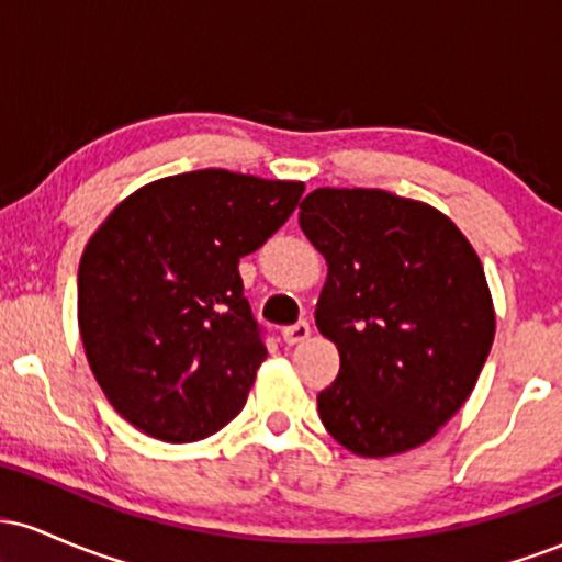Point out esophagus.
Returning <instances> with one entry per match:
<instances>
[{"label":"esophagus","instance_id":"34e87169","mask_svg":"<svg viewBox=\"0 0 562 562\" xmlns=\"http://www.w3.org/2000/svg\"><path fill=\"white\" fill-rule=\"evenodd\" d=\"M312 335V327H308V322H295V325H290L282 330V340H285L288 346H295V344H303V340Z\"/></svg>","mask_w":562,"mask_h":562}]
</instances>
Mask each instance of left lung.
<instances>
[{"label":"left lung","mask_w":562,"mask_h":562,"mask_svg":"<svg viewBox=\"0 0 562 562\" xmlns=\"http://www.w3.org/2000/svg\"><path fill=\"white\" fill-rule=\"evenodd\" d=\"M303 235L327 261L319 333L340 372L317 396L322 425L359 457L430 441L465 404L494 344L479 254L449 216L385 190L319 187Z\"/></svg>","instance_id":"left-lung-1"}]
</instances>
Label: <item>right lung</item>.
Instances as JSON below:
<instances>
[{
    "instance_id": "right-lung-1",
    "label": "right lung",
    "mask_w": 562,
    "mask_h": 562,
    "mask_svg": "<svg viewBox=\"0 0 562 562\" xmlns=\"http://www.w3.org/2000/svg\"><path fill=\"white\" fill-rule=\"evenodd\" d=\"M303 182L224 169L139 187L89 237L79 333L113 409L190 443L240 415L267 346L237 263L274 235Z\"/></svg>"
}]
</instances>
